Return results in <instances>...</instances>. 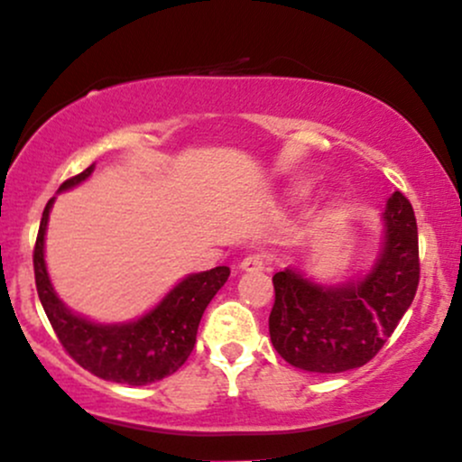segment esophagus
I'll return each mask as SVG.
<instances>
[{"label":"esophagus","instance_id":"34e87169","mask_svg":"<svg viewBox=\"0 0 462 462\" xmlns=\"http://www.w3.org/2000/svg\"><path fill=\"white\" fill-rule=\"evenodd\" d=\"M264 255L263 254H249L241 260L238 269L245 271V273H258V271L264 269Z\"/></svg>","mask_w":462,"mask_h":462}]
</instances>
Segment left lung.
Instances as JSON below:
<instances>
[{
  "label": "left lung",
  "mask_w": 462,
  "mask_h": 462,
  "mask_svg": "<svg viewBox=\"0 0 462 462\" xmlns=\"http://www.w3.org/2000/svg\"><path fill=\"white\" fill-rule=\"evenodd\" d=\"M381 217V249L357 280L327 286L291 266L273 275L271 342L294 368L319 374L361 368L413 303L420 284L413 207L393 191Z\"/></svg>",
  "instance_id": "8db88e82"
}]
</instances>
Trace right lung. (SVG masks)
Segmentation results:
<instances>
[{"label":"right lung","mask_w":462,"mask_h":462,"mask_svg":"<svg viewBox=\"0 0 462 462\" xmlns=\"http://www.w3.org/2000/svg\"><path fill=\"white\" fill-rule=\"evenodd\" d=\"M92 171L94 163L81 174L69 178L60 191L81 185ZM53 202L55 198L49 199L41 219L34 247V275L38 299L66 353L98 379L126 385H148L174 374L196 346L198 325L204 310L227 282L230 269L215 266L210 271L182 277L152 310L135 320L109 325L94 322L64 305L49 277L44 263V235Z\"/></svg>","instance_id":"obj_1"}]
</instances>
